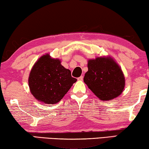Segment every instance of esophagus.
<instances>
[{
  "label": "esophagus",
  "instance_id": "esophagus-1",
  "mask_svg": "<svg viewBox=\"0 0 149 149\" xmlns=\"http://www.w3.org/2000/svg\"><path fill=\"white\" fill-rule=\"evenodd\" d=\"M77 79H78L79 81H82L83 79V76H81V77H79V78Z\"/></svg>",
  "mask_w": 149,
  "mask_h": 149
}]
</instances>
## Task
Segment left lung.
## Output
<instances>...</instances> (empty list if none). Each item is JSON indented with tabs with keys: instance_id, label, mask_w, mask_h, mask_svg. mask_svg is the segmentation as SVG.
I'll list each match as a JSON object with an SVG mask.
<instances>
[{
	"instance_id": "left-lung-1",
	"label": "left lung",
	"mask_w": 149,
	"mask_h": 149,
	"mask_svg": "<svg viewBox=\"0 0 149 149\" xmlns=\"http://www.w3.org/2000/svg\"><path fill=\"white\" fill-rule=\"evenodd\" d=\"M88 71L83 81L89 89L103 101L119 96L125 85L121 67L111 56L97 57L87 61Z\"/></svg>"
}]
</instances>
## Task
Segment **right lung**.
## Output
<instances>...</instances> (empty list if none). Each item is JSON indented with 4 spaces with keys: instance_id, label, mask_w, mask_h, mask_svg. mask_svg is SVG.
<instances>
[{
    "instance_id": "right-lung-1",
    "label": "right lung",
    "mask_w": 149,
    "mask_h": 149,
    "mask_svg": "<svg viewBox=\"0 0 149 149\" xmlns=\"http://www.w3.org/2000/svg\"><path fill=\"white\" fill-rule=\"evenodd\" d=\"M76 81L70 70L49 54L34 63L28 77L30 92L38 101L47 104L59 102Z\"/></svg>"
}]
</instances>
